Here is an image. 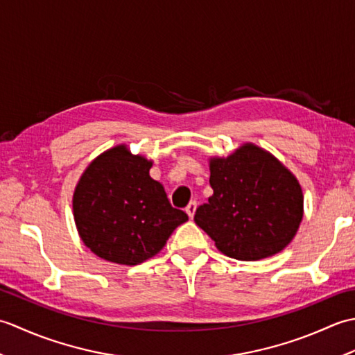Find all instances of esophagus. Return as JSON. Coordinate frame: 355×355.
Returning <instances> with one entry per match:
<instances>
[{
  "instance_id": "esophagus-1",
  "label": "esophagus",
  "mask_w": 355,
  "mask_h": 355,
  "mask_svg": "<svg viewBox=\"0 0 355 355\" xmlns=\"http://www.w3.org/2000/svg\"><path fill=\"white\" fill-rule=\"evenodd\" d=\"M195 210H197V201H191L189 205H187V207H186V214L189 215L191 220H192L193 215H195Z\"/></svg>"
}]
</instances>
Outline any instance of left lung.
<instances>
[{
	"label": "left lung",
	"mask_w": 355,
	"mask_h": 355,
	"mask_svg": "<svg viewBox=\"0 0 355 355\" xmlns=\"http://www.w3.org/2000/svg\"><path fill=\"white\" fill-rule=\"evenodd\" d=\"M214 195L193 220L218 250L239 261H258L290 244L304 215L297 180L258 146H241L227 158L210 160Z\"/></svg>",
	"instance_id": "obj_1"
}]
</instances>
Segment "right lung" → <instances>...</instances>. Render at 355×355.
Instances as JSON below:
<instances>
[{"mask_svg":"<svg viewBox=\"0 0 355 355\" xmlns=\"http://www.w3.org/2000/svg\"><path fill=\"white\" fill-rule=\"evenodd\" d=\"M153 163L120 145L99 155L73 197L79 235L105 261L137 266L162 250L186 212L172 207L163 186L149 177Z\"/></svg>","mask_w":355,"mask_h":355,"instance_id":"obj_1","label":"right lung"}]
</instances>
